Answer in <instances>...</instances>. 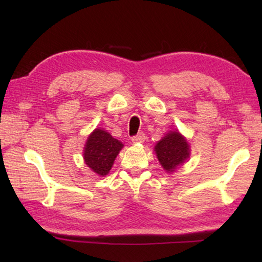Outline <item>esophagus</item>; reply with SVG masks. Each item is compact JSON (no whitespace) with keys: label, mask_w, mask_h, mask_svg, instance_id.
Listing matches in <instances>:
<instances>
[{"label":"esophagus","mask_w":262,"mask_h":262,"mask_svg":"<svg viewBox=\"0 0 262 262\" xmlns=\"http://www.w3.org/2000/svg\"><path fill=\"white\" fill-rule=\"evenodd\" d=\"M144 141H145V134L144 133H138L137 135L132 137L133 143H143Z\"/></svg>","instance_id":"34e87169"}]
</instances>
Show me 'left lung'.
Instances as JSON below:
<instances>
[{
  "label": "left lung",
  "mask_w": 262,
  "mask_h": 262,
  "mask_svg": "<svg viewBox=\"0 0 262 262\" xmlns=\"http://www.w3.org/2000/svg\"><path fill=\"white\" fill-rule=\"evenodd\" d=\"M159 162L168 172H173L178 165L189 158V145L180 133L170 132L155 146Z\"/></svg>",
  "instance_id": "obj_1"
}]
</instances>
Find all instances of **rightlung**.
Segmentation results:
<instances>
[{"instance_id": "obj_1", "label": "right lung", "mask_w": 262, "mask_h": 262, "mask_svg": "<svg viewBox=\"0 0 262 262\" xmlns=\"http://www.w3.org/2000/svg\"><path fill=\"white\" fill-rule=\"evenodd\" d=\"M122 146V143L109 133L96 129L89 136L85 144L83 154L85 164L99 176L108 174Z\"/></svg>"}]
</instances>
